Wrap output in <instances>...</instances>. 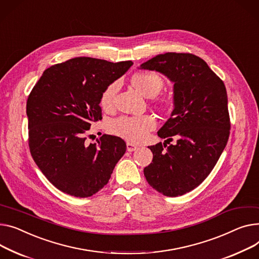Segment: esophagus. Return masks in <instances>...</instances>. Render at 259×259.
<instances>
[{
    "instance_id": "esophagus-1",
    "label": "esophagus",
    "mask_w": 259,
    "mask_h": 259,
    "mask_svg": "<svg viewBox=\"0 0 259 259\" xmlns=\"http://www.w3.org/2000/svg\"><path fill=\"white\" fill-rule=\"evenodd\" d=\"M137 149V146H135L134 144L132 143H127V151L128 152H133Z\"/></svg>"
}]
</instances>
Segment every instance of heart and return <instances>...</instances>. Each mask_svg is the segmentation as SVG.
Listing matches in <instances>:
<instances>
[{
    "label": "heart",
    "mask_w": 259,
    "mask_h": 259,
    "mask_svg": "<svg viewBox=\"0 0 259 259\" xmlns=\"http://www.w3.org/2000/svg\"><path fill=\"white\" fill-rule=\"evenodd\" d=\"M132 83L135 89L147 98L157 96L163 88L162 78L154 73L140 72L133 75ZM118 81L110 83L107 88L102 92L100 97V105L104 109H110L113 106L114 99L118 91ZM157 105L164 107L167 105L165 100H159ZM156 126V120L151 114L144 115H122L112 119L108 125L111 133L123 137V139L132 142H143L148 133Z\"/></svg>",
    "instance_id": "obj_1"
}]
</instances>
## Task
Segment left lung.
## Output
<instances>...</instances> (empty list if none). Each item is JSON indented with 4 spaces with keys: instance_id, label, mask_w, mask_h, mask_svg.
<instances>
[{
    "instance_id": "obj_1",
    "label": "left lung",
    "mask_w": 259,
    "mask_h": 259,
    "mask_svg": "<svg viewBox=\"0 0 259 259\" xmlns=\"http://www.w3.org/2000/svg\"><path fill=\"white\" fill-rule=\"evenodd\" d=\"M174 82L170 117L157 132L166 141L150 146L152 162L144 168L148 183L167 197H178L199 186L217 164L230 134L225 84L202 58L168 52L141 65ZM175 136L176 145L167 146Z\"/></svg>"
}]
</instances>
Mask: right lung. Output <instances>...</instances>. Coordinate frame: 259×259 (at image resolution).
<instances>
[{
	"label": "right lung",
	"instance_id": "right-lung-1",
	"mask_svg": "<svg viewBox=\"0 0 259 259\" xmlns=\"http://www.w3.org/2000/svg\"><path fill=\"white\" fill-rule=\"evenodd\" d=\"M132 64L76 57L47 68L34 85L27 100L29 149L59 191L88 198L108 183L126 143L103 134L90 144L88 131L102 119V92Z\"/></svg>",
	"mask_w": 259,
	"mask_h": 259
}]
</instances>
